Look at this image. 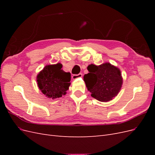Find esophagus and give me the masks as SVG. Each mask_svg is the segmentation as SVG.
I'll return each instance as SVG.
<instances>
[{"label":"esophagus","instance_id":"obj_1","mask_svg":"<svg viewBox=\"0 0 155 155\" xmlns=\"http://www.w3.org/2000/svg\"><path fill=\"white\" fill-rule=\"evenodd\" d=\"M83 76L82 74H74L72 76V79H76L78 78H81Z\"/></svg>","mask_w":155,"mask_h":155}]
</instances>
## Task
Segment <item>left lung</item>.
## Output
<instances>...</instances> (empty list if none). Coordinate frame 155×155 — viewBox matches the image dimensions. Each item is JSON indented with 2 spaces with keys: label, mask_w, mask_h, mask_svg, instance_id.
Instances as JSON below:
<instances>
[{
  "label": "left lung",
  "mask_w": 155,
  "mask_h": 155,
  "mask_svg": "<svg viewBox=\"0 0 155 155\" xmlns=\"http://www.w3.org/2000/svg\"><path fill=\"white\" fill-rule=\"evenodd\" d=\"M87 70L89 73L84 76L83 80L92 97L107 102L118 95L123 84V78L118 67L105 63L99 66L91 64Z\"/></svg>",
  "instance_id": "left-lung-1"
}]
</instances>
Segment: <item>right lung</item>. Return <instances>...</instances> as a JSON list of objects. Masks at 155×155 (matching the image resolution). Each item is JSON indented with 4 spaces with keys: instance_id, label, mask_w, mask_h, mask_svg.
<instances>
[{
    "instance_id": "obj_1",
    "label": "right lung",
    "mask_w": 155,
    "mask_h": 155,
    "mask_svg": "<svg viewBox=\"0 0 155 155\" xmlns=\"http://www.w3.org/2000/svg\"><path fill=\"white\" fill-rule=\"evenodd\" d=\"M62 64H48L37 76V86L46 97L55 99L67 94L71 75L61 69Z\"/></svg>"
}]
</instances>
